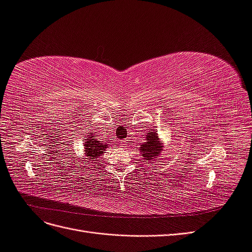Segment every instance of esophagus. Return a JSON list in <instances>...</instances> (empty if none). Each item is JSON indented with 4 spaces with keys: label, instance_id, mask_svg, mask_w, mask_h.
Masks as SVG:
<instances>
[{
    "label": "esophagus",
    "instance_id": "1",
    "mask_svg": "<svg viewBox=\"0 0 252 252\" xmlns=\"http://www.w3.org/2000/svg\"><path fill=\"white\" fill-rule=\"evenodd\" d=\"M126 143H127L126 141H122V142H121V144H120V145H121V147H126Z\"/></svg>",
    "mask_w": 252,
    "mask_h": 252
}]
</instances>
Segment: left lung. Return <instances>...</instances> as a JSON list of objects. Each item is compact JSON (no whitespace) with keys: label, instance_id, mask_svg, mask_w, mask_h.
<instances>
[{"label":"left lung","instance_id":"obj_1","mask_svg":"<svg viewBox=\"0 0 252 252\" xmlns=\"http://www.w3.org/2000/svg\"><path fill=\"white\" fill-rule=\"evenodd\" d=\"M145 138H146L145 139L146 142H144L141 145L140 150L143 158L146 159V162L149 163L150 161H154V158L157 159L161 155V151L164 150V143L159 140L158 131L156 130L149 131Z\"/></svg>","mask_w":252,"mask_h":252}]
</instances>
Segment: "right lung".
Here are the masks:
<instances>
[{
    "label": "right lung",
    "mask_w": 252,
    "mask_h": 252,
    "mask_svg": "<svg viewBox=\"0 0 252 252\" xmlns=\"http://www.w3.org/2000/svg\"><path fill=\"white\" fill-rule=\"evenodd\" d=\"M84 151H85V156L89 161H97V158L103 154H105L106 148H108V144H104L101 141H98L94 132H91L87 139H85V144H84Z\"/></svg>",
    "instance_id": "1"
}]
</instances>
